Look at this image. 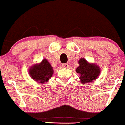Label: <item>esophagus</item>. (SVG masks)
<instances>
[{
    "mask_svg": "<svg viewBox=\"0 0 125 125\" xmlns=\"http://www.w3.org/2000/svg\"><path fill=\"white\" fill-rule=\"evenodd\" d=\"M62 67L66 68H69V65L68 63H64L62 65Z\"/></svg>",
    "mask_w": 125,
    "mask_h": 125,
    "instance_id": "esophagus-1",
    "label": "esophagus"
}]
</instances>
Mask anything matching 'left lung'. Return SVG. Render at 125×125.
Listing matches in <instances>:
<instances>
[{
    "instance_id": "obj_1",
    "label": "left lung",
    "mask_w": 125,
    "mask_h": 125,
    "mask_svg": "<svg viewBox=\"0 0 125 125\" xmlns=\"http://www.w3.org/2000/svg\"><path fill=\"white\" fill-rule=\"evenodd\" d=\"M79 66L76 68V72L80 74V82L83 85L94 82L99 77L100 74V68L94 63L88 62L84 58H82L78 62Z\"/></svg>"
}]
</instances>
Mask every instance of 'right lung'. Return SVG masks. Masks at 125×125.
Wrapping results in <instances>:
<instances>
[{
	"instance_id": "obj_1",
	"label": "right lung",
	"mask_w": 125,
	"mask_h": 125,
	"mask_svg": "<svg viewBox=\"0 0 125 125\" xmlns=\"http://www.w3.org/2000/svg\"><path fill=\"white\" fill-rule=\"evenodd\" d=\"M53 73V68L46 59H43L41 62L33 64L28 70L29 75L31 79L42 84L48 82Z\"/></svg>"
}]
</instances>
